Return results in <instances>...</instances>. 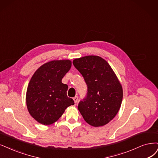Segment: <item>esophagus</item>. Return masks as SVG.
<instances>
[{
    "mask_svg": "<svg viewBox=\"0 0 158 158\" xmlns=\"http://www.w3.org/2000/svg\"><path fill=\"white\" fill-rule=\"evenodd\" d=\"M73 99V101H74L75 103H76L77 102V100H78V97L77 96H75Z\"/></svg>",
    "mask_w": 158,
    "mask_h": 158,
    "instance_id": "obj_1",
    "label": "esophagus"
}]
</instances>
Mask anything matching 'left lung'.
I'll use <instances>...</instances> for the list:
<instances>
[{
	"mask_svg": "<svg viewBox=\"0 0 158 158\" xmlns=\"http://www.w3.org/2000/svg\"><path fill=\"white\" fill-rule=\"evenodd\" d=\"M75 68L83 75L88 88L78 109L84 120L94 127L103 126L118 113L123 98L120 81L109 63L99 56L75 58Z\"/></svg>",
	"mask_w": 158,
	"mask_h": 158,
	"instance_id": "obj_1",
	"label": "left lung"
}]
</instances>
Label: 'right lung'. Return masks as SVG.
Returning a JSON list of instances; mask_svg holds the SVG:
<instances>
[{
    "instance_id": "1",
    "label": "right lung",
    "mask_w": 158,
    "mask_h": 158,
    "mask_svg": "<svg viewBox=\"0 0 158 158\" xmlns=\"http://www.w3.org/2000/svg\"><path fill=\"white\" fill-rule=\"evenodd\" d=\"M71 66L69 60H52L33 74L27 87L26 103L29 113L39 123L53 124L68 107L74 105V101L67 96L68 86L62 83Z\"/></svg>"
}]
</instances>
